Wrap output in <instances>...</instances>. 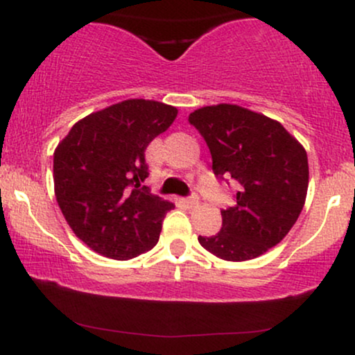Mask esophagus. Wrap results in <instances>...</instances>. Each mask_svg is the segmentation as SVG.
Here are the masks:
<instances>
[{
	"label": "esophagus",
	"instance_id": "obj_1",
	"mask_svg": "<svg viewBox=\"0 0 355 355\" xmlns=\"http://www.w3.org/2000/svg\"><path fill=\"white\" fill-rule=\"evenodd\" d=\"M185 205L190 207V209H195V207H198V198L197 197L185 198Z\"/></svg>",
	"mask_w": 355,
	"mask_h": 355
}]
</instances>
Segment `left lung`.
<instances>
[{"instance_id": "obj_1", "label": "left lung", "mask_w": 355, "mask_h": 355, "mask_svg": "<svg viewBox=\"0 0 355 355\" xmlns=\"http://www.w3.org/2000/svg\"><path fill=\"white\" fill-rule=\"evenodd\" d=\"M189 121L209 145L215 175L239 185L237 205L222 210V230L198 242L229 262L263 255L291 232L304 209L307 152L279 121L239 105L202 107Z\"/></svg>"}]
</instances>
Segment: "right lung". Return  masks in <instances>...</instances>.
<instances>
[{"instance_id":"obj_1","label":"right lung","mask_w":355,"mask_h":355,"mask_svg":"<svg viewBox=\"0 0 355 355\" xmlns=\"http://www.w3.org/2000/svg\"><path fill=\"white\" fill-rule=\"evenodd\" d=\"M178 110L130 98L76 121L53 157L55 197L73 234L96 254L130 260L157 245L173 203L141 187L145 150Z\"/></svg>"}]
</instances>
